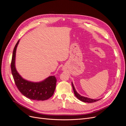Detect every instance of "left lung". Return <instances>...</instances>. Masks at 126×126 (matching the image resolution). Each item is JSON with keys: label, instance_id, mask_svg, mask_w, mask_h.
<instances>
[{"label": "left lung", "instance_id": "left-lung-1", "mask_svg": "<svg viewBox=\"0 0 126 126\" xmlns=\"http://www.w3.org/2000/svg\"><path fill=\"white\" fill-rule=\"evenodd\" d=\"M72 84V88H73V90H74V92L75 94V95L76 96V97H77L78 99H79L80 100H81L83 102H88V103H92V102H96L98 101L100 99H90L89 98H87V97H83V96H81V95H80L77 92V91L76 90L75 88V87L73 85V83L72 82L71 83Z\"/></svg>", "mask_w": 126, "mask_h": 126}]
</instances>
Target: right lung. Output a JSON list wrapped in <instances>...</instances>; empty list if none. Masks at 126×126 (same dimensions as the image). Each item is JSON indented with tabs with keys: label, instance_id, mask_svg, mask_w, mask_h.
<instances>
[{
	"label": "right lung",
	"instance_id": "obj_1",
	"mask_svg": "<svg viewBox=\"0 0 126 126\" xmlns=\"http://www.w3.org/2000/svg\"><path fill=\"white\" fill-rule=\"evenodd\" d=\"M17 41L14 49L11 63V70L14 81L20 92L30 99L44 101L52 96L55 90L57 79L55 76H49L44 80L38 82H33L22 78L18 74L15 67V57Z\"/></svg>",
	"mask_w": 126,
	"mask_h": 126
}]
</instances>
